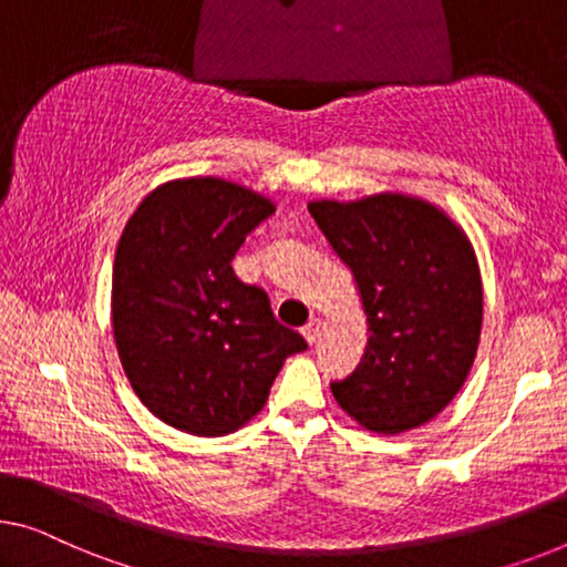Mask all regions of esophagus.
<instances>
[{
    "mask_svg": "<svg viewBox=\"0 0 567 567\" xmlns=\"http://www.w3.org/2000/svg\"><path fill=\"white\" fill-rule=\"evenodd\" d=\"M302 336H306V341L312 346L318 341V336H320V318H310L308 323H306V328H302Z\"/></svg>",
    "mask_w": 567,
    "mask_h": 567,
    "instance_id": "34e87169",
    "label": "esophagus"
}]
</instances>
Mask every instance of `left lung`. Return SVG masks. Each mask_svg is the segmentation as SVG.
Masks as SVG:
<instances>
[{
  "label": "left lung",
  "instance_id": "left-lung-1",
  "mask_svg": "<svg viewBox=\"0 0 567 567\" xmlns=\"http://www.w3.org/2000/svg\"><path fill=\"white\" fill-rule=\"evenodd\" d=\"M308 210L351 269L371 333L357 371L331 384L336 402L379 435L425 425L458 394L478 349L484 290L466 231L404 193Z\"/></svg>",
  "mask_w": 567,
  "mask_h": 567
}]
</instances>
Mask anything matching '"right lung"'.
<instances>
[{
  "label": "right lung",
  "instance_id": "1",
  "mask_svg": "<svg viewBox=\"0 0 567 567\" xmlns=\"http://www.w3.org/2000/svg\"><path fill=\"white\" fill-rule=\"evenodd\" d=\"M275 203L224 177H181L147 193L116 244L112 328L142 404L175 430L218 437L265 408L306 338L280 326L231 259Z\"/></svg>",
  "mask_w": 567,
  "mask_h": 567
}]
</instances>
